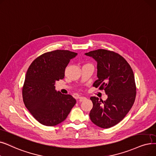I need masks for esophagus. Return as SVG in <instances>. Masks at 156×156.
<instances>
[{"instance_id": "34e87169", "label": "esophagus", "mask_w": 156, "mask_h": 156, "mask_svg": "<svg viewBox=\"0 0 156 156\" xmlns=\"http://www.w3.org/2000/svg\"><path fill=\"white\" fill-rule=\"evenodd\" d=\"M85 99H86L85 97H80V98H79V101H80V102H82V101H83V100H85Z\"/></svg>"}]
</instances>
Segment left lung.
I'll use <instances>...</instances> for the list:
<instances>
[{
	"mask_svg": "<svg viewBox=\"0 0 156 156\" xmlns=\"http://www.w3.org/2000/svg\"><path fill=\"white\" fill-rule=\"evenodd\" d=\"M98 62V79L93 87L104 90L106 101L91 97L93 107L89 116L91 121L101 128H110L122 120L132 108L136 94L133 69L119 53L104 49L86 53Z\"/></svg>",
	"mask_w": 156,
	"mask_h": 156,
	"instance_id": "8db88e82",
	"label": "left lung"
}]
</instances>
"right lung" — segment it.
I'll use <instances>...</instances> for the list:
<instances>
[{"label": "right lung", "mask_w": 156, "mask_h": 156, "mask_svg": "<svg viewBox=\"0 0 156 156\" xmlns=\"http://www.w3.org/2000/svg\"><path fill=\"white\" fill-rule=\"evenodd\" d=\"M77 53L57 50L42 54L30 65L22 87L23 103L39 123L54 126L67 118L76 101L55 90L56 81L64 78L65 69Z\"/></svg>", "instance_id": "1"}]
</instances>
